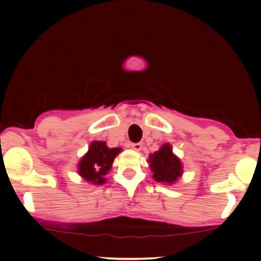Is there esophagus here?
<instances>
[{"mask_svg": "<svg viewBox=\"0 0 261 261\" xmlns=\"http://www.w3.org/2000/svg\"><path fill=\"white\" fill-rule=\"evenodd\" d=\"M130 147L133 148V149H135V151H140V149L142 148V143H141V142H137V143H131Z\"/></svg>", "mask_w": 261, "mask_h": 261, "instance_id": "34e87169", "label": "esophagus"}]
</instances>
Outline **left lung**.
<instances>
[{
    "instance_id": "obj_1",
    "label": "left lung",
    "mask_w": 261,
    "mask_h": 261,
    "mask_svg": "<svg viewBox=\"0 0 261 261\" xmlns=\"http://www.w3.org/2000/svg\"><path fill=\"white\" fill-rule=\"evenodd\" d=\"M148 163L153 173V179L158 182L174 184L182 174L181 162L173 153L169 143H164L158 151L149 154Z\"/></svg>"
}]
</instances>
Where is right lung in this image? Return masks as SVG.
Returning <instances> with one entry per match:
<instances>
[{
	"label": "right lung",
	"mask_w": 261,
	"mask_h": 261,
	"mask_svg": "<svg viewBox=\"0 0 261 261\" xmlns=\"http://www.w3.org/2000/svg\"><path fill=\"white\" fill-rule=\"evenodd\" d=\"M120 152L121 148H109L104 141H93L88 152L81 158L79 174L91 184H104L106 175L112 169L113 162Z\"/></svg>",
	"instance_id": "obj_1"
}]
</instances>
